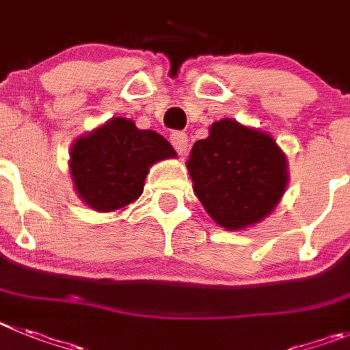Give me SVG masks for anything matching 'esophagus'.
<instances>
[{"mask_svg": "<svg viewBox=\"0 0 350 350\" xmlns=\"http://www.w3.org/2000/svg\"><path fill=\"white\" fill-rule=\"evenodd\" d=\"M169 141H171V144L174 146L176 152L179 153V155H183V153L187 152V148H188V136L185 134V132L181 131H174L169 136Z\"/></svg>", "mask_w": 350, "mask_h": 350, "instance_id": "obj_1", "label": "esophagus"}]
</instances>
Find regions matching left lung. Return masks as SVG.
Masks as SVG:
<instances>
[{"mask_svg": "<svg viewBox=\"0 0 350 350\" xmlns=\"http://www.w3.org/2000/svg\"><path fill=\"white\" fill-rule=\"evenodd\" d=\"M198 200L214 221L239 230L261 221L288 185L284 153L265 132L219 120L193 144L188 160Z\"/></svg>", "mask_w": 350, "mask_h": 350, "instance_id": "8db88e82", "label": "left lung"}]
</instances>
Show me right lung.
I'll return each instance as SVG.
<instances>
[{"instance_id": "add662e5", "label": "right lung", "mask_w": 350, "mask_h": 350, "mask_svg": "<svg viewBox=\"0 0 350 350\" xmlns=\"http://www.w3.org/2000/svg\"><path fill=\"white\" fill-rule=\"evenodd\" d=\"M165 137L111 118L71 150V176L81 200L96 211H115L143 193L152 163L174 157Z\"/></svg>"}]
</instances>
